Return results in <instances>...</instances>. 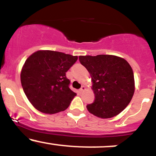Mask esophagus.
<instances>
[{"label": "esophagus", "mask_w": 156, "mask_h": 156, "mask_svg": "<svg viewBox=\"0 0 156 156\" xmlns=\"http://www.w3.org/2000/svg\"><path fill=\"white\" fill-rule=\"evenodd\" d=\"M85 89H86V87H84V86H81V87L80 88V90H79V92L80 93H82L83 91L85 90Z\"/></svg>", "instance_id": "obj_1"}]
</instances>
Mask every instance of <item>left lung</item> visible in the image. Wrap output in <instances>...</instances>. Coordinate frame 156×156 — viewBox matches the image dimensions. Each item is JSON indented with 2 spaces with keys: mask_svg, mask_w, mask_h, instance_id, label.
<instances>
[{
  "mask_svg": "<svg viewBox=\"0 0 156 156\" xmlns=\"http://www.w3.org/2000/svg\"><path fill=\"white\" fill-rule=\"evenodd\" d=\"M79 61L89 72L95 100L87 106L91 114L109 119L122 112L134 93V77L130 64L113 55L80 56Z\"/></svg>",
  "mask_w": 156,
  "mask_h": 156,
  "instance_id": "left-lung-1",
  "label": "left lung"
}]
</instances>
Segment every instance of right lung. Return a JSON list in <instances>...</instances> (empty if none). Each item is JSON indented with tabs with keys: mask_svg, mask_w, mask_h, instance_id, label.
Returning a JSON list of instances; mask_svg holds the SVG:
<instances>
[{
	"mask_svg": "<svg viewBox=\"0 0 156 156\" xmlns=\"http://www.w3.org/2000/svg\"><path fill=\"white\" fill-rule=\"evenodd\" d=\"M77 56L53 50H38L26 60L20 75L22 87L36 109L55 114L69 107L76 94L69 88L66 72Z\"/></svg>",
	"mask_w": 156,
	"mask_h": 156,
	"instance_id": "obj_1",
	"label": "right lung"
}]
</instances>
